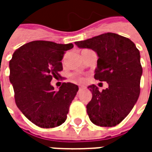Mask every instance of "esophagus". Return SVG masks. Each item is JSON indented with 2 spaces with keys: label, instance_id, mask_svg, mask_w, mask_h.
Segmentation results:
<instances>
[{
  "label": "esophagus",
  "instance_id": "obj_1",
  "mask_svg": "<svg viewBox=\"0 0 152 152\" xmlns=\"http://www.w3.org/2000/svg\"><path fill=\"white\" fill-rule=\"evenodd\" d=\"M83 88H84V86H83V85H79V90H81V89H83Z\"/></svg>",
  "mask_w": 152,
  "mask_h": 152
}]
</instances>
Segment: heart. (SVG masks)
Returning a JSON list of instances; mask_svg holds the SVG:
<instances>
[{"instance_id": "b5f03b06", "label": "heart", "mask_w": 152, "mask_h": 152, "mask_svg": "<svg viewBox=\"0 0 152 152\" xmlns=\"http://www.w3.org/2000/svg\"><path fill=\"white\" fill-rule=\"evenodd\" d=\"M74 78H77V79H79V80H80V79H82L81 78H80V77H74Z\"/></svg>"}]
</instances>
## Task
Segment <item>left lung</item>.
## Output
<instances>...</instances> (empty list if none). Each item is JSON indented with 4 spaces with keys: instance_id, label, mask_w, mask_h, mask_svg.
<instances>
[{
    "instance_id": "left-lung-1",
    "label": "left lung",
    "mask_w": 152,
    "mask_h": 152,
    "mask_svg": "<svg viewBox=\"0 0 152 152\" xmlns=\"http://www.w3.org/2000/svg\"><path fill=\"white\" fill-rule=\"evenodd\" d=\"M75 45L96 52L94 77L108 84L102 91L96 85L88 86L92 93L86 106L89 118L96 125L116 126L130 113L140 96L142 75L140 51L129 39L114 33L76 41Z\"/></svg>"
}]
</instances>
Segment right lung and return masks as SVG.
Listing matches in <instances>:
<instances>
[{"label":"right lung","instance_id":"add662e5","mask_svg":"<svg viewBox=\"0 0 152 152\" xmlns=\"http://www.w3.org/2000/svg\"><path fill=\"white\" fill-rule=\"evenodd\" d=\"M70 44L35 40L15 50L9 61V79L15 102L23 114L40 128H55L67 119L71 102L79 91L78 85L63 83L59 91L50 85L59 77L61 60Z\"/></svg>","mask_w":152,"mask_h":152}]
</instances>
